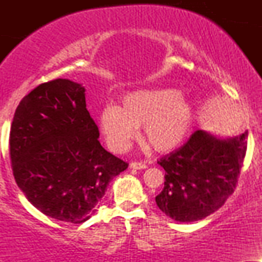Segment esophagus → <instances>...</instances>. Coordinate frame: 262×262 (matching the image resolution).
<instances>
[{
    "label": "esophagus",
    "instance_id": "34e87169",
    "mask_svg": "<svg viewBox=\"0 0 262 262\" xmlns=\"http://www.w3.org/2000/svg\"><path fill=\"white\" fill-rule=\"evenodd\" d=\"M130 167L132 169H137V170H141V169H146V164H144V162L141 161H133L130 164Z\"/></svg>",
    "mask_w": 262,
    "mask_h": 262
}]
</instances>
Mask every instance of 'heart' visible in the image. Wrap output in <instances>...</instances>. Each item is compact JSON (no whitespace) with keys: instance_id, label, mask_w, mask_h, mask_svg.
Wrapping results in <instances>:
<instances>
[{"instance_id":"b5f03b06","label":"heart","mask_w":262,"mask_h":262,"mask_svg":"<svg viewBox=\"0 0 262 262\" xmlns=\"http://www.w3.org/2000/svg\"><path fill=\"white\" fill-rule=\"evenodd\" d=\"M196 110L176 89L135 91L124 96L121 106H107L100 114V127L111 149L123 151L143 127L141 139L156 151L176 149L188 138Z\"/></svg>"}]
</instances>
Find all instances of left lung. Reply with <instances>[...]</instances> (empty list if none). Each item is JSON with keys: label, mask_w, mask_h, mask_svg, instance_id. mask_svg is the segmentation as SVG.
<instances>
[{"label": "left lung", "mask_w": 262, "mask_h": 262, "mask_svg": "<svg viewBox=\"0 0 262 262\" xmlns=\"http://www.w3.org/2000/svg\"><path fill=\"white\" fill-rule=\"evenodd\" d=\"M248 132L221 140L194 132L180 149L158 161L164 189L155 197L162 212L177 222H196L223 206L233 194L246 154Z\"/></svg>", "instance_id": "8db88e82"}]
</instances>
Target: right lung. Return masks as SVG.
<instances>
[{
	"instance_id": "add662e5",
	"label": "right lung",
	"mask_w": 262,
	"mask_h": 262,
	"mask_svg": "<svg viewBox=\"0 0 262 262\" xmlns=\"http://www.w3.org/2000/svg\"><path fill=\"white\" fill-rule=\"evenodd\" d=\"M98 137L80 83L48 81L22 98L11 124L10 158L18 187L35 208L74 224L96 212L111 180L128 167Z\"/></svg>"
}]
</instances>
